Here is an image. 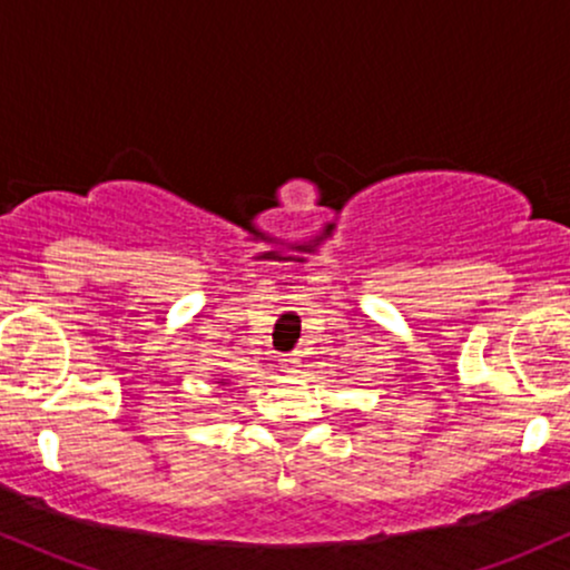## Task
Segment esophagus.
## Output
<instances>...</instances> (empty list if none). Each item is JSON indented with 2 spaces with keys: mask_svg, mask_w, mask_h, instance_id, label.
<instances>
[{
  "mask_svg": "<svg viewBox=\"0 0 570 570\" xmlns=\"http://www.w3.org/2000/svg\"><path fill=\"white\" fill-rule=\"evenodd\" d=\"M281 367H284V372H297V367H299V358L294 356V353H286V356H281Z\"/></svg>",
  "mask_w": 570,
  "mask_h": 570,
  "instance_id": "obj_1",
  "label": "esophagus"
}]
</instances>
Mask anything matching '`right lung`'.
I'll list each match as a JSON object with an SVG mask.
<instances>
[{
    "label": "right lung",
    "instance_id": "right-lung-1",
    "mask_svg": "<svg viewBox=\"0 0 570 570\" xmlns=\"http://www.w3.org/2000/svg\"><path fill=\"white\" fill-rule=\"evenodd\" d=\"M219 383H222V385H225V381H219Z\"/></svg>",
    "mask_w": 570,
    "mask_h": 570
}]
</instances>
